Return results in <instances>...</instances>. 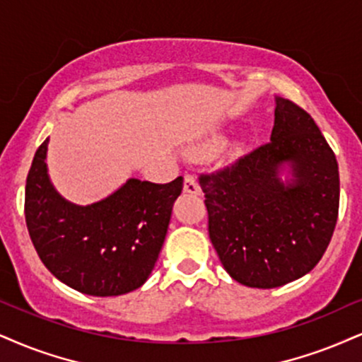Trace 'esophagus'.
<instances>
[{
	"mask_svg": "<svg viewBox=\"0 0 362 362\" xmlns=\"http://www.w3.org/2000/svg\"><path fill=\"white\" fill-rule=\"evenodd\" d=\"M185 193H189V194L202 193V188H199L198 181H196V177L191 176V174H186L185 176Z\"/></svg>",
	"mask_w": 362,
	"mask_h": 362,
	"instance_id": "obj_1",
	"label": "esophagus"
}]
</instances>
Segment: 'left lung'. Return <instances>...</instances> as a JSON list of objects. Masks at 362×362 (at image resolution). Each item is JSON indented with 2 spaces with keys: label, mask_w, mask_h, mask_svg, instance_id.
<instances>
[{
  "label": "left lung",
  "mask_w": 362,
  "mask_h": 362,
  "mask_svg": "<svg viewBox=\"0 0 362 362\" xmlns=\"http://www.w3.org/2000/svg\"><path fill=\"white\" fill-rule=\"evenodd\" d=\"M288 162L294 180L284 185ZM208 233L236 282L274 288L317 265L339 215L336 154L300 105L276 99L270 142L199 174Z\"/></svg>",
  "instance_id": "obj_1"
}]
</instances>
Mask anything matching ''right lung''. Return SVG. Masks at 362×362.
<instances>
[{
  "mask_svg": "<svg viewBox=\"0 0 362 362\" xmlns=\"http://www.w3.org/2000/svg\"><path fill=\"white\" fill-rule=\"evenodd\" d=\"M47 144L35 153L25 188L26 228L40 260L87 296H122L141 287L163 248L182 176L168 185L129 180L107 199L75 206L50 185Z\"/></svg>",
  "mask_w": 362,
  "mask_h": 362,
  "instance_id": "1",
  "label": "right lung"
}]
</instances>
